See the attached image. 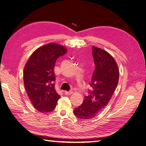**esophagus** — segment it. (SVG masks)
<instances>
[{"mask_svg": "<svg viewBox=\"0 0 146 146\" xmlns=\"http://www.w3.org/2000/svg\"><path fill=\"white\" fill-rule=\"evenodd\" d=\"M65 94H66V95H71V94H73V92L72 91H65Z\"/></svg>", "mask_w": 146, "mask_h": 146, "instance_id": "34e87169", "label": "esophagus"}]
</instances>
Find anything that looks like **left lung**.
I'll return each mask as SVG.
<instances>
[{
    "label": "left lung",
    "mask_w": 146,
    "mask_h": 146,
    "mask_svg": "<svg viewBox=\"0 0 146 146\" xmlns=\"http://www.w3.org/2000/svg\"><path fill=\"white\" fill-rule=\"evenodd\" d=\"M95 64L90 86L92 90L84 98L81 106L73 113L76 117L86 120L93 118L109 103L119 81L117 63L109 53L94 46L92 47Z\"/></svg>",
    "instance_id": "obj_1"
}]
</instances>
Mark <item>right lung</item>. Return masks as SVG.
I'll return each mask as SVG.
<instances>
[{"label":"right lung","instance_id":"1","mask_svg":"<svg viewBox=\"0 0 146 146\" xmlns=\"http://www.w3.org/2000/svg\"><path fill=\"white\" fill-rule=\"evenodd\" d=\"M67 49L56 43H49L33 52L23 69V83L35 110L42 113L53 111L60 96L56 93L54 66L58 58Z\"/></svg>","mask_w":146,"mask_h":146}]
</instances>
